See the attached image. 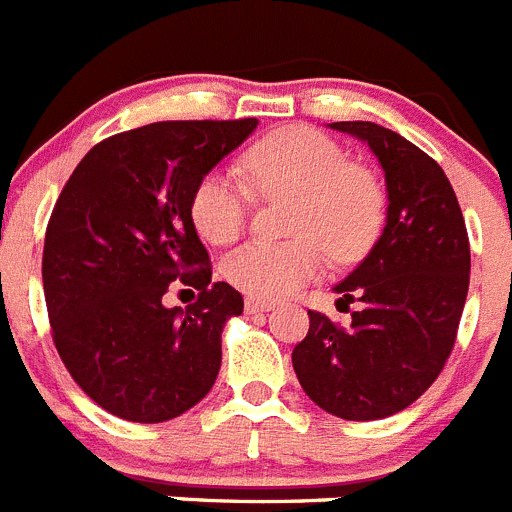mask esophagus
Masks as SVG:
<instances>
[{
  "mask_svg": "<svg viewBox=\"0 0 512 512\" xmlns=\"http://www.w3.org/2000/svg\"><path fill=\"white\" fill-rule=\"evenodd\" d=\"M245 308H247V313H260V311H270V308H273V303L270 301H262V298H247L245 301Z\"/></svg>",
  "mask_w": 512,
  "mask_h": 512,
  "instance_id": "esophagus-1",
  "label": "esophagus"
}]
</instances>
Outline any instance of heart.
Here are the masks:
<instances>
[{
	"label": "heart",
	"instance_id": "heart-1",
	"mask_svg": "<svg viewBox=\"0 0 512 512\" xmlns=\"http://www.w3.org/2000/svg\"><path fill=\"white\" fill-rule=\"evenodd\" d=\"M247 186L232 173H206L191 196V222L211 245L245 232L252 191L262 199H293L288 232L296 239L250 242L229 252L227 283L252 298H283L324 270L326 252L352 262L375 245L385 219V191L370 168L349 163L331 137L311 127H285L262 137L242 160Z\"/></svg>",
	"mask_w": 512,
	"mask_h": 512
}]
</instances>
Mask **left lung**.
<instances>
[{"instance_id": "obj_1", "label": "left lung", "mask_w": 512, "mask_h": 512, "mask_svg": "<svg viewBox=\"0 0 512 512\" xmlns=\"http://www.w3.org/2000/svg\"><path fill=\"white\" fill-rule=\"evenodd\" d=\"M385 170L388 219L370 255L336 285L359 301L352 326L308 311L293 370L313 403L344 421H377L421 398L444 370L469 288V237L441 165L375 122H334Z\"/></svg>"}]
</instances>
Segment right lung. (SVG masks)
<instances>
[{
    "instance_id": "right-lung-1",
    "label": "right lung",
    "mask_w": 512,
    "mask_h": 512,
    "mask_svg": "<svg viewBox=\"0 0 512 512\" xmlns=\"http://www.w3.org/2000/svg\"><path fill=\"white\" fill-rule=\"evenodd\" d=\"M257 119L155 122L101 140L50 214L43 288L53 342L78 388L112 416L163 423L199 403L222 367V329L245 301L211 283L191 196ZM200 290L168 309L167 285Z\"/></svg>"
}]
</instances>
